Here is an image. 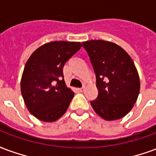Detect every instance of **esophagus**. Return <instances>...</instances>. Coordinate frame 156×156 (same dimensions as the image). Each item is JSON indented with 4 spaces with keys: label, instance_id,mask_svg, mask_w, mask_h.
<instances>
[{
    "label": "esophagus",
    "instance_id": "obj_1",
    "mask_svg": "<svg viewBox=\"0 0 156 156\" xmlns=\"http://www.w3.org/2000/svg\"><path fill=\"white\" fill-rule=\"evenodd\" d=\"M78 90L80 92L84 91V90H85V86H83V87H81V88H79V89H78Z\"/></svg>",
    "mask_w": 156,
    "mask_h": 156
}]
</instances>
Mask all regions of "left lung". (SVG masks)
Wrapping results in <instances>:
<instances>
[{
	"instance_id": "8db88e82",
	"label": "left lung",
	"mask_w": 156,
	"mask_h": 156,
	"mask_svg": "<svg viewBox=\"0 0 156 156\" xmlns=\"http://www.w3.org/2000/svg\"><path fill=\"white\" fill-rule=\"evenodd\" d=\"M91 61L98 97L90 101L95 113L105 120H119L137 101L140 82L134 61L120 45L103 40L82 42Z\"/></svg>"
}]
</instances>
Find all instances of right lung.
Masks as SVG:
<instances>
[{"label":"right lung","instance_id":"add662e5","mask_svg":"<svg viewBox=\"0 0 156 156\" xmlns=\"http://www.w3.org/2000/svg\"><path fill=\"white\" fill-rule=\"evenodd\" d=\"M80 47V42H49L27 61L20 90L28 111L38 120L53 122L67 111L74 92L65 83L63 67Z\"/></svg>","mask_w":156,"mask_h":156}]
</instances>
